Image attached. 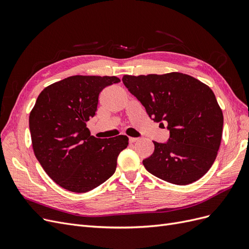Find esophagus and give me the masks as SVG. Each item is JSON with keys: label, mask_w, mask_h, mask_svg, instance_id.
Segmentation results:
<instances>
[{"label": "esophagus", "mask_w": 249, "mask_h": 249, "mask_svg": "<svg viewBox=\"0 0 249 249\" xmlns=\"http://www.w3.org/2000/svg\"><path fill=\"white\" fill-rule=\"evenodd\" d=\"M138 140V138H135V137H130L129 138V141L131 142V143H133V142H136Z\"/></svg>", "instance_id": "obj_1"}]
</instances>
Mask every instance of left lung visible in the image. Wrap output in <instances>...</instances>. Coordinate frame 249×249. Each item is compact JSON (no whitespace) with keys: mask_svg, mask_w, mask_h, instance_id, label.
<instances>
[{"mask_svg":"<svg viewBox=\"0 0 249 249\" xmlns=\"http://www.w3.org/2000/svg\"><path fill=\"white\" fill-rule=\"evenodd\" d=\"M124 85L154 122L167 124L166 142L142 161L148 172L175 185L199 179L219 149L223 115L215 94L197 79L180 72L124 76Z\"/></svg>","mask_w":249,"mask_h":249,"instance_id":"8db88e82","label":"left lung"}]
</instances>
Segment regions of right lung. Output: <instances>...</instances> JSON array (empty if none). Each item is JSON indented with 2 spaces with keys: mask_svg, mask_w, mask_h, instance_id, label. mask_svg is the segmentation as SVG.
<instances>
[{
  "mask_svg": "<svg viewBox=\"0 0 249 249\" xmlns=\"http://www.w3.org/2000/svg\"><path fill=\"white\" fill-rule=\"evenodd\" d=\"M118 82L116 77L72 76L37 97L29 117L34 154L48 176L66 190L85 193L106 182L129 144L124 135L95 138L86 126L102 90Z\"/></svg>",
  "mask_w": 249,
  "mask_h": 249,
  "instance_id": "add662e5",
  "label": "right lung"
}]
</instances>
